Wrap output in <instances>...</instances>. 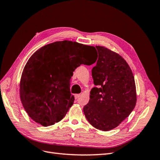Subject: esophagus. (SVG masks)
Wrapping results in <instances>:
<instances>
[{
    "label": "esophagus",
    "instance_id": "34e87169",
    "mask_svg": "<svg viewBox=\"0 0 160 160\" xmlns=\"http://www.w3.org/2000/svg\"><path fill=\"white\" fill-rule=\"evenodd\" d=\"M81 96V95L80 94H75V98L76 99H78L79 97Z\"/></svg>",
    "mask_w": 160,
    "mask_h": 160
}]
</instances>
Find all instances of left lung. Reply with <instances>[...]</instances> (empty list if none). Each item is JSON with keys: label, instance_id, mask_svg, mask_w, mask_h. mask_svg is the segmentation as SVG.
<instances>
[{"label": "left lung", "instance_id": "left-lung-1", "mask_svg": "<svg viewBox=\"0 0 160 160\" xmlns=\"http://www.w3.org/2000/svg\"><path fill=\"white\" fill-rule=\"evenodd\" d=\"M99 57L92 69L94 84L83 112L95 128L107 132L118 127L133 110L136 88L132 69L118 53L95 46Z\"/></svg>", "mask_w": 160, "mask_h": 160}]
</instances>
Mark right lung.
Masks as SVG:
<instances>
[{
    "mask_svg": "<svg viewBox=\"0 0 160 160\" xmlns=\"http://www.w3.org/2000/svg\"><path fill=\"white\" fill-rule=\"evenodd\" d=\"M95 49L75 41H56L35 51L24 67L20 98L28 116L42 126L60 122L73 104L70 82L81 64L92 65L88 57Z\"/></svg>",
    "mask_w": 160,
    "mask_h": 160,
    "instance_id": "obj_1",
    "label": "right lung"
}]
</instances>
